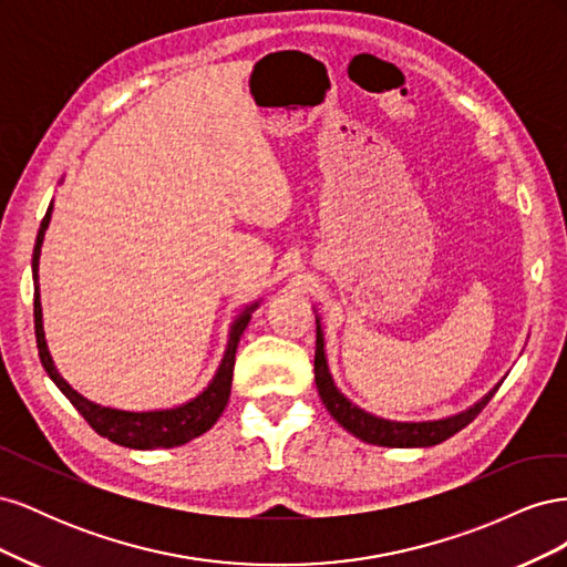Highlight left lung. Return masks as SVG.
<instances>
[{"label": "left lung", "instance_id": "1", "mask_svg": "<svg viewBox=\"0 0 567 567\" xmlns=\"http://www.w3.org/2000/svg\"><path fill=\"white\" fill-rule=\"evenodd\" d=\"M315 381L319 398L323 406L329 409V414L346 427L348 433L354 437L364 440L369 444H379V447H433V444H440L444 440H450L456 435L461 427H466L480 411L487 406V402L494 398V392L499 388H494L487 392L483 400H480L475 406L461 411L456 416L442 419V421H421V423H400V421H385L379 416H371L367 411L354 406L346 394H342L336 385L329 373V367H326V354H323V333L317 319V352H315Z\"/></svg>", "mask_w": 567, "mask_h": 567}]
</instances>
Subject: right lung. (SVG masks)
Wrapping results in <instances>:
<instances>
[{
	"label": "right lung",
	"instance_id": "right-lung-1",
	"mask_svg": "<svg viewBox=\"0 0 567 567\" xmlns=\"http://www.w3.org/2000/svg\"><path fill=\"white\" fill-rule=\"evenodd\" d=\"M51 219V205L42 219L40 231H38V244L35 252H32V279L38 284V265H40V248L44 241V231L49 227ZM257 305L248 307V310L238 317L231 326L229 342H227V352L225 359L215 373L213 383L205 388L196 400L186 402L175 409H163V411H120L111 406H101L90 400H84L80 392H75L71 385H68L61 373L56 371L54 362H51L49 350H47V340H44V329H42V305H40V286L35 290V336H38V350L42 367L49 373V379L56 383V388L65 394L71 404L80 411L82 419L87 421L94 431L101 437H109L111 442L120 444V447H130V450H169V447H179V444L192 442L194 437L203 435L205 431H210L215 421L221 416L225 411L229 394H231V379H234V362H236V348L238 340H241L246 326L250 321V312Z\"/></svg>",
	"mask_w": 567,
	"mask_h": 567
}]
</instances>
